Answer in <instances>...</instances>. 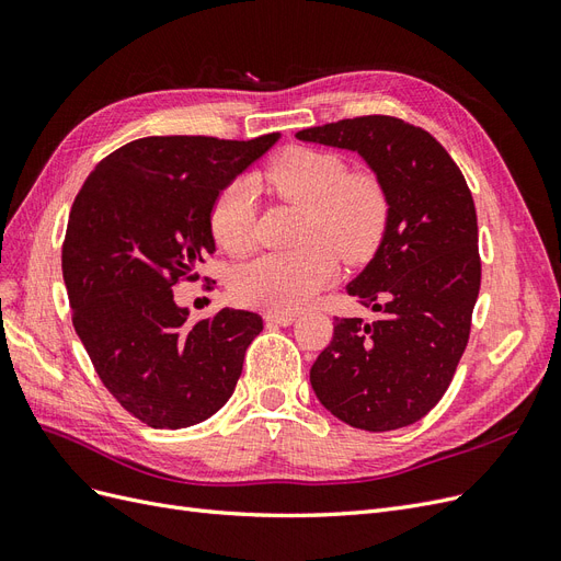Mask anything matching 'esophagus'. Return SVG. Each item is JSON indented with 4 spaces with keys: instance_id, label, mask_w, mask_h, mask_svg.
<instances>
[{
    "instance_id": "esophagus-1",
    "label": "esophagus",
    "mask_w": 561,
    "mask_h": 561,
    "mask_svg": "<svg viewBox=\"0 0 561 561\" xmlns=\"http://www.w3.org/2000/svg\"><path fill=\"white\" fill-rule=\"evenodd\" d=\"M264 320H266V325H280V328H287V325H293V322L297 320V316H293V313H276V311H268V313H264Z\"/></svg>"
}]
</instances>
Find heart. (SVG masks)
Masks as SVG:
<instances>
[{
  "label": "heart",
  "mask_w": 561,
  "mask_h": 561,
  "mask_svg": "<svg viewBox=\"0 0 561 561\" xmlns=\"http://www.w3.org/2000/svg\"><path fill=\"white\" fill-rule=\"evenodd\" d=\"M280 198L307 208L301 243L295 252H264L233 271L231 293L248 307L297 311L336 276V257L363 262L381 243L388 198L375 175H346L342 157L293 147L268 163L260 178ZM254 186L236 180L210 208L215 243L229 254H245L254 243Z\"/></svg>",
  "instance_id": "1"
}]
</instances>
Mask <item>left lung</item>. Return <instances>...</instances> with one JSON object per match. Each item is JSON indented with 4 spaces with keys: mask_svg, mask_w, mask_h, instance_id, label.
<instances>
[{
    "mask_svg": "<svg viewBox=\"0 0 561 561\" xmlns=\"http://www.w3.org/2000/svg\"><path fill=\"white\" fill-rule=\"evenodd\" d=\"M297 140L355 151L388 198L381 243L346 285L379 320L334 318L311 367L316 398L353 428H404L445 396L468 344L482 276L470 190L431 133L396 116L344 118Z\"/></svg>",
    "mask_w": 561,
    "mask_h": 561,
    "instance_id": "obj_1",
    "label": "left lung"
}]
</instances>
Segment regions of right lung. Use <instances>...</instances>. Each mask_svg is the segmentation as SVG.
<instances>
[{"instance_id": "right-lung-1", "label": "right lung", "mask_w": 561, "mask_h": 561, "mask_svg": "<svg viewBox=\"0 0 561 561\" xmlns=\"http://www.w3.org/2000/svg\"><path fill=\"white\" fill-rule=\"evenodd\" d=\"M278 138L133 140L100 161L75 198L62 243L75 330L100 381L151 428L194 426L225 407L264 328L241 309L190 322L173 285L198 278L215 252L217 194Z\"/></svg>"}]
</instances>
